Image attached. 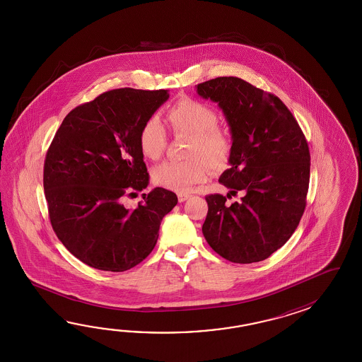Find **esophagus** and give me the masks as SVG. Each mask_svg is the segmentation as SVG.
<instances>
[{"label": "esophagus", "instance_id": "esophagus-1", "mask_svg": "<svg viewBox=\"0 0 362 362\" xmlns=\"http://www.w3.org/2000/svg\"><path fill=\"white\" fill-rule=\"evenodd\" d=\"M192 195L190 194H186V192H180L177 195L178 202L180 203H182V202H185V200L189 199Z\"/></svg>", "mask_w": 362, "mask_h": 362}]
</instances>
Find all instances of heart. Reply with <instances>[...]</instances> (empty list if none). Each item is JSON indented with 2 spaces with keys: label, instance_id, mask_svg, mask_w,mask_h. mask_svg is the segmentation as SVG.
Wrapping results in <instances>:
<instances>
[{
  "label": "heart",
  "instance_id": "b5f03b06",
  "mask_svg": "<svg viewBox=\"0 0 362 362\" xmlns=\"http://www.w3.org/2000/svg\"><path fill=\"white\" fill-rule=\"evenodd\" d=\"M168 120L177 136L189 137L182 162L162 163L153 170L156 185L173 192H189L194 185L207 177L208 165L220 168L231 153L229 134L218 124L215 110L192 98H181L168 108ZM142 155L156 160L167 145V134L159 117L151 116L142 124L139 133Z\"/></svg>",
  "mask_w": 362,
  "mask_h": 362
}]
</instances>
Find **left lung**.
<instances>
[{"label":"left lung","mask_w":362,"mask_h":362,"mask_svg":"<svg viewBox=\"0 0 362 362\" xmlns=\"http://www.w3.org/2000/svg\"><path fill=\"white\" fill-rule=\"evenodd\" d=\"M216 102L230 127V168L218 182L233 195H207L203 235L223 259L251 264L268 259L298 228L307 204L310 155L290 110L276 95L239 77H216L197 85Z\"/></svg>","instance_id":"obj_1"}]
</instances>
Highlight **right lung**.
I'll list each match as a JSON object with an SVG mask.
<instances>
[{
    "label": "right lung",
    "instance_id": "add662e5",
    "mask_svg": "<svg viewBox=\"0 0 362 362\" xmlns=\"http://www.w3.org/2000/svg\"><path fill=\"white\" fill-rule=\"evenodd\" d=\"M170 98L168 90L122 88L74 108L62 122L44 164L50 223L63 246L95 269L124 272L154 250L163 217L177 195L163 187L124 207L148 173L139 150L142 124Z\"/></svg>",
    "mask_w": 362,
    "mask_h": 362
}]
</instances>
